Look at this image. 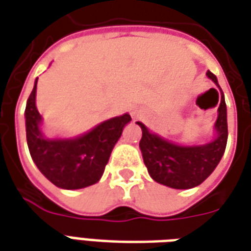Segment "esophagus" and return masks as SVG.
<instances>
[{
	"label": "esophagus",
	"instance_id": "1",
	"mask_svg": "<svg viewBox=\"0 0 251 251\" xmlns=\"http://www.w3.org/2000/svg\"><path fill=\"white\" fill-rule=\"evenodd\" d=\"M133 113V118L135 119H138L139 116H140V115H139V112H136V111H135V112H132Z\"/></svg>",
	"mask_w": 251,
	"mask_h": 251
}]
</instances>
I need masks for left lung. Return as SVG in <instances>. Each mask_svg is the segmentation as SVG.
I'll list each match as a JSON object with an SVG mask.
<instances>
[{"label": "left lung", "mask_w": 251, "mask_h": 251, "mask_svg": "<svg viewBox=\"0 0 251 251\" xmlns=\"http://www.w3.org/2000/svg\"><path fill=\"white\" fill-rule=\"evenodd\" d=\"M206 75L221 89L217 76L210 71H207ZM138 124L142 128V139L139 147L142 150L148 174L155 182L171 188L187 190L199 186L218 166L226 150L227 112L223 93H221L218 118L215 122L217 136L213 142L207 144L188 147L178 146L160 138L156 133L150 132L143 123L138 122Z\"/></svg>", "instance_id": "left-lung-1"}]
</instances>
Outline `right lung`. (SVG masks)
Returning <instances> with one entry per match:
<instances>
[{"mask_svg":"<svg viewBox=\"0 0 251 251\" xmlns=\"http://www.w3.org/2000/svg\"><path fill=\"white\" fill-rule=\"evenodd\" d=\"M36 88L37 80L25 108L26 142L33 162L45 178L60 188L77 190L98 183L131 116L124 113L109 119L78 138L47 139L40 131Z\"/></svg>","mask_w":251,"mask_h":251,"instance_id":"right-lung-1","label":"right lung"}]
</instances>
